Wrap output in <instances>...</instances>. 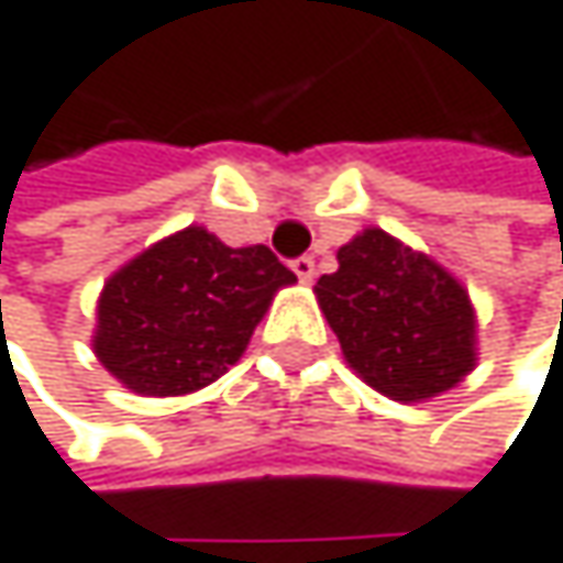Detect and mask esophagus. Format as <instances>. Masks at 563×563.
<instances>
[{
	"instance_id": "34e87169",
	"label": "esophagus",
	"mask_w": 563,
	"mask_h": 563,
	"mask_svg": "<svg viewBox=\"0 0 563 563\" xmlns=\"http://www.w3.org/2000/svg\"><path fill=\"white\" fill-rule=\"evenodd\" d=\"M291 272H295L301 282H312V278H316V262L308 258V255H301V258H295V262H291Z\"/></svg>"
}]
</instances>
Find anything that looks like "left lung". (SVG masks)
<instances>
[{
    "label": "left lung",
    "instance_id": "8db88e82",
    "mask_svg": "<svg viewBox=\"0 0 563 563\" xmlns=\"http://www.w3.org/2000/svg\"><path fill=\"white\" fill-rule=\"evenodd\" d=\"M316 295L349 365L389 399H430L473 369L463 285L379 228L339 247V272L322 275Z\"/></svg>",
    "mask_w": 563,
    "mask_h": 563
}]
</instances>
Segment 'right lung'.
Returning <instances> with one entry per match:
<instances>
[{"label": "right lung", "mask_w": 563, "mask_h": 563, "mask_svg": "<svg viewBox=\"0 0 563 563\" xmlns=\"http://www.w3.org/2000/svg\"><path fill=\"white\" fill-rule=\"evenodd\" d=\"M291 282L272 247H228L184 228L107 282L93 349L140 396L194 393L241 358L272 295Z\"/></svg>", "instance_id": "right-lung-1"}]
</instances>
